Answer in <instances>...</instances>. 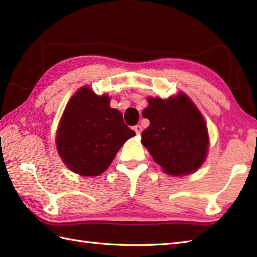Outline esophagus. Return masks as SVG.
<instances>
[{
	"mask_svg": "<svg viewBox=\"0 0 257 257\" xmlns=\"http://www.w3.org/2000/svg\"><path fill=\"white\" fill-rule=\"evenodd\" d=\"M134 130L136 132V134H140L141 130H143V129H141V125L137 124V125H135V127H134Z\"/></svg>",
	"mask_w": 257,
	"mask_h": 257,
	"instance_id": "1",
	"label": "esophagus"
}]
</instances>
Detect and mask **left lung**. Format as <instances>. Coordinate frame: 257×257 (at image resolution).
<instances>
[{
	"instance_id": "1",
	"label": "left lung",
	"mask_w": 257,
	"mask_h": 257,
	"mask_svg": "<svg viewBox=\"0 0 257 257\" xmlns=\"http://www.w3.org/2000/svg\"><path fill=\"white\" fill-rule=\"evenodd\" d=\"M143 117L150 121L141 143L155 162L172 176L194 172L205 160L209 135L203 117L189 98H149Z\"/></svg>"
}]
</instances>
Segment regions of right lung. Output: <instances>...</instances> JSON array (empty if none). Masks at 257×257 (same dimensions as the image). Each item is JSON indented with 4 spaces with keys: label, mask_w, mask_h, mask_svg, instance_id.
<instances>
[{
    "label": "right lung",
    "mask_w": 257,
    "mask_h": 257,
    "mask_svg": "<svg viewBox=\"0 0 257 257\" xmlns=\"http://www.w3.org/2000/svg\"><path fill=\"white\" fill-rule=\"evenodd\" d=\"M110 98L83 87L65 109L56 135L58 154L70 170L98 176L110 166L118 150L135 132L122 113L110 108Z\"/></svg>",
    "instance_id": "1"
}]
</instances>
